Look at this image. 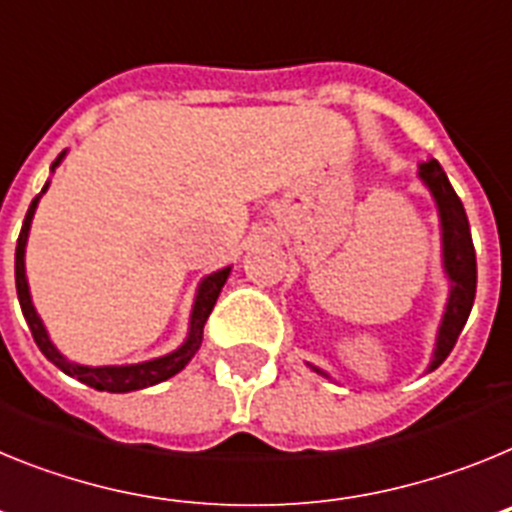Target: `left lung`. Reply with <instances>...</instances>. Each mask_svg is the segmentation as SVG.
I'll use <instances>...</instances> for the list:
<instances>
[{
  "label": "left lung",
  "mask_w": 512,
  "mask_h": 512,
  "mask_svg": "<svg viewBox=\"0 0 512 512\" xmlns=\"http://www.w3.org/2000/svg\"><path fill=\"white\" fill-rule=\"evenodd\" d=\"M423 182L431 187L433 197L438 202L443 225V266L451 279V297L446 305L441 330H438L436 354H433L431 369L441 366L451 348L459 341V333L467 325L469 312L474 305V292H477V253H474L472 230H469L467 212L461 205L459 194L449 184V176L441 169L436 158L420 166Z\"/></svg>",
  "instance_id": "1"
}]
</instances>
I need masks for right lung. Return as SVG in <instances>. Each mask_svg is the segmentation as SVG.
Listing matches in <instances>:
<instances>
[{
	"label": "right lung",
	"instance_id": "obj_1",
	"mask_svg": "<svg viewBox=\"0 0 512 512\" xmlns=\"http://www.w3.org/2000/svg\"><path fill=\"white\" fill-rule=\"evenodd\" d=\"M63 156V153H61ZM61 156L53 161V166H58ZM48 184L43 187V192L30 202L25 215V223H22L20 238H17V248H15V284H17V297H20V307L22 315H25L27 325H30V333H33L35 343L43 351V356L48 361L66 372L69 377H76L79 382L89 384L94 390L99 392H133V390H143V387H151V384L164 382V379L174 377L189 364L194 354H197V348L202 346V330H205L207 318H210L212 307H215L217 295H220V289H223L225 279H228L230 269L217 271V274H210V277L202 282L200 292H197V300H194V310H192V325H189V338L182 348H176L174 354L161 356V359L146 361V364H133V366H79L71 364V361L63 359L61 354L56 351V346L51 343L48 333H45L43 323H40L38 312H35L33 302H30V292H27V279H25V243H27V230H30V220L35 215V207H38V200L45 194Z\"/></svg>",
	"mask_w": 512,
	"mask_h": 512
}]
</instances>
